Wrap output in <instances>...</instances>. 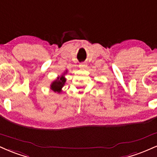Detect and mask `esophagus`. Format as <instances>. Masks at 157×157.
<instances>
[{
	"label": "esophagus",
	"instance_id": "1",
	"mask_svg": "<svg viewBox=\"0 0 157 157\" xmlns=\"http://www.w3.org/2000/svg\"><path fill=\"white\" fill-rule=\"evenodd\" d=\"M86 66H87V64L86 63H80V65H79V67L81 68V69H82V68L86 67Z\"/></svg>",
	"mask_w": 157,
	"mask_h": 157
}]
</instances>
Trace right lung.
Instances as JSON below:
<instances>
[{
    "instance_id": "add662e5",
    "label": "right lung",
    "mask_w": 157,
    "mask_h": 157,
    "mask_svg": "<svg viewBox=\"0 0 157 157\" xmlns=\"http://www.w3.org/2000/svg\"><path fill=\"white\" fill-rule=\"evenodd\" d=\"M67 71H66V72H64L63 75H62L61 77H58L56 80L53 81L52 82L50 86V89L52 90L55 92H58V93H60L61 92V88H63L66 82V78L64 77L63 75L67 73Z\"/></svg>"
}]
</instances>
